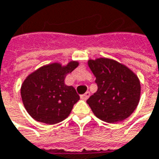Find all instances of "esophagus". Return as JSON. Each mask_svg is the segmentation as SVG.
<instances>
[{
  "label": "esophagus",
  "instance_id": "34e87169",
  "mask_svg": "<svg viewBox=\"0 0 159 159\" xmlns=\"http://www.w3.org/2000/svg\"><path fill=\"white\" fill-rule=\"evenodd\" d=\"M90 97V92L89 91H87L86 93L84 94H83V95H81V98L83 99V100H86V99H88V98Z\"/></svg>",
  "mask_w": 159,
  "mask_h": 159
}]
</instances>
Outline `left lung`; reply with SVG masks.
I'll return each mask as SVG.
<instances>
[{
    "label": "left lung",
    "mask_w": 159,
    "mask_h": 159,
    "mask_svg": "<svg viewBox=\"0 0 159 159\" xmlns=\"http://www.w3.org/2000/svg\"><path fill=\"white\" fill-rule=\"evenodd\" d=\"M88 65L98 85L97 92L86 101L93 113L108 123L130 116L140 100L138 77L126 66L110 59L90 60Z\"/></svg>",
    "instance_id": "obj_1"
}]
</instances>
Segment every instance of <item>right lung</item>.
Wrapping results in <instances>:
<instances>
[{"instance_id": "obj_1", "label": "right lung", "mask_w": 159, "mask_h": 159, "mask_svg": "<svg viewBox=\"0 0 159 159\" xmlns=\"http://www.w3.org/2000/svg\"><path fill=\"white\" fill-rule=\"evenodd\" d=\"M77 66V61H70L66 67L52 63L41 67L25 80L21 97L26 111L34 120L52 125L69 116L80 97L74 87L64 84V79Z\"/></svg>"}]
</instances>
